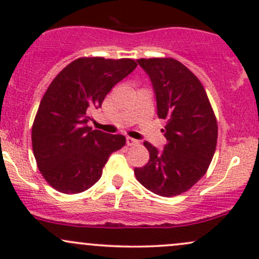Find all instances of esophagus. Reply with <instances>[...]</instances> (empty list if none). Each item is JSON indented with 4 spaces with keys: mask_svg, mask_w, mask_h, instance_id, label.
<instances>
[{
    "mask_svg": "<svg viewBox=\"0 0 259 259\" xmlns=\"http://www.w3.org/2000/svg\"><path fill=\"white\" fill-rule=\"evenodd\" d=\"M126 145L127 146H135V145H139V141L133 138H126Z\"/></svg>",
    "mask_w": 259,
    "mask_h": 259,
    "instance_id": "obj_1",
    "label": "esophagus"
}]
</instances>
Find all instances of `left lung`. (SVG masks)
I'll list each match as a JSON object with an SVG mask.
<instances>
[{"instance_id":"8db88e82","label":"left lung","mask_w":259,"mask_h":259,"mask_svg":"<svg viewBox=\"0 0 259 259\" xmlns=\"http://www.w3.org/2000/svg\"><path fill=\"white\" fill-rule=\"evenodd\" d=\"M149 75L158 118L166 120L163 150L145 141L150 160L135 168L136 180L161 197H175L192 188L205 175L217 149L218 123L197 76L171 58L140 59Z\"/></svg>"}]
</instances>
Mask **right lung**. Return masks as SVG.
Here are the masks:
<instances>
[{
	"label": "right lung",
	"mask_w": 259,
	"mask_h": 259,
	"mask_svg": "<svg viewBox=\"0 0 259 259\" xmlns=\"http://www.w3.org/2000/svg\"><path fill=\"white\" fill-rule=\"evenodd\" d=\"M132 59L79 58L67 65L48 87L32 127L34 157L54 189L84 192L98 182L124 135H110L87 125L109 91L135 70Z\"/></svg>",
	"instance_id": "add662e5"
}]
</instances>
